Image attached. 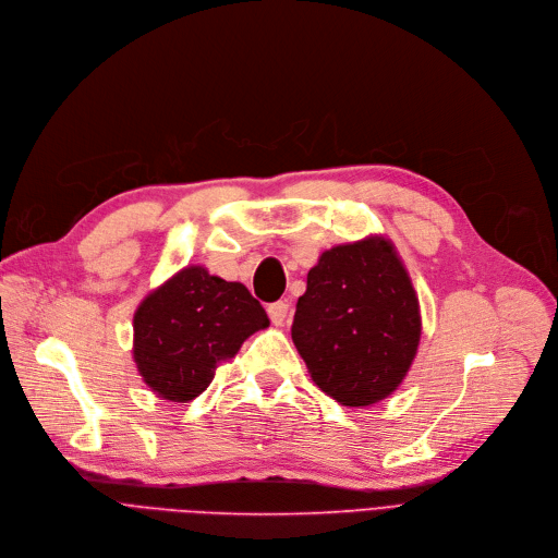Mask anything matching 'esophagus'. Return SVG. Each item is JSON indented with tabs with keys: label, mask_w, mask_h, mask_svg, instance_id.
<instances>
[{
	"label": "esophagus",
	"mask_w": 558,
	"mask_h": 558,
	"mask_svg": "<svg viewBox=\"0 0 558 558\" xmlns=\"http://www.w3.org/2000/svg\"><path fill=\"white\" fill-rule=\"evenodd\" d=\"M268 315H270V320H272L275 327H281L283 320H286V315H288V304H286V302H275V304H270V306H268Z\"/></svg>",
	"instance_id": "34e87169"
}]
</instances>
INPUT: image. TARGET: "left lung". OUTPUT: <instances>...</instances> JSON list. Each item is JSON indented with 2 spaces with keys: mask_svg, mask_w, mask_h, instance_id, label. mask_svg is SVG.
<instances>
[{
  "mask_svg": "<svg viewBox=\"0 0 558 558\" xmlns=\"http://www.w3.org/2000/svg\"><path fill=\"white\" fill-rule=\"evenodd\" d=\"M290 333L313 384L342 407H373L400 388L417 354L422 317L390 238L373 233L323 252Z\"/></svg>",
  "mask_w": 558,
  "mask_h": 558,
  "instance_id": "1",
  "label": "left lung"
}]
</instances>
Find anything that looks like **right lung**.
Segmentation results:
<instances>
[{
	"instance_id": "obj_1",
	"label": "right lung",
	"mask_w": 558,
	"mask_h": 558,
	"mask_svg": "<svg viewBox=\"0 0 558 558\" xmlns=\"http://www.w3.org/2000/svg\"><path fill=\"white\" fill-rule=\"evenodd\" d=\"M265 327L268 313L243 283L210 275L204 265H185L138 304L131 352L156 397L185 404Z\"/></svg>"
}]
</instances>
